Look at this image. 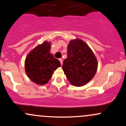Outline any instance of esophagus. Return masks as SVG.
<instances>
[{
    "instance_id": "obj_1",
    "label": "esophagus",
    "mask_w": 126,
    "mask_h": 126,
    "mask_svg": "<svg viewBox=\"0 0 126 126\" xmlns=\"http://www.w3.org/2000/svg\"><path fill=\"white\" fill-rule=\"evenodd\" d=\"M59 61L60 62V63H61L62 65L63 64V59H59Z\"/></svg>"
}]
</instances>
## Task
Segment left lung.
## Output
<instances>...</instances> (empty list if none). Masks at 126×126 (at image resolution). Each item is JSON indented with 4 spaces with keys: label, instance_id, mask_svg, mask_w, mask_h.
Returning a JSON list of instances; mask_svg holds the SVG:
<instances>
[{
    "label": "left lung",
    "instance_id": "1",
    "mask_svg": "<svg viewBox=\"0 0 126 126\" xmlns=\"http://www.w3.org/2000/svg\"><path fill=\"white\" fill-rule=\"evenodd\" d=\"M97 67L96 57L85 42L79 38L70 41L62 69L71 84L75 86L86 84L95 76Z\"/></svg>",
    "mask_w": 126,
    "mask_h": 126
}]
</instances>
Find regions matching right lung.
I'll use <instances>...</instances> for the list:
<instances>
[{"label": "right lung", "mask_w": 126, "mask_h": 126, "mask_svg": "<svg viewBox=\"0 0 126 126\" xmlns=\"http://www.w3.org/2000/svg\"><path fill=\"white\" fill-rule=\"evenodd\" d=\"M51 44L45 41L33 49L26 57L25 72L32 82L38 85L47 83L60 62L50 54Z\"/></svg>", "instance_id": "1"}]
</instances>
